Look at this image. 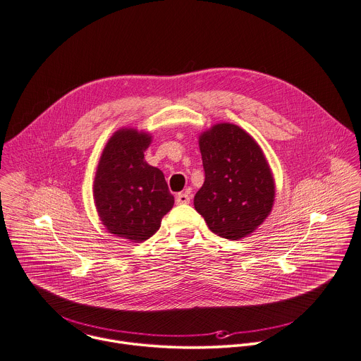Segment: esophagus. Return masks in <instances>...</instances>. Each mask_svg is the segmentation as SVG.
Instances as JSON below:
<instances>
[{"label":"esophagus","instance_id":"obj_1","mask_svg":"<svg viewBox=\"0 0 361 361\" xmlns=\"http://www.w3.org/2000/svg\"><path fill=\"white\" fill-rule=\"evenodd\" d=\"M190 195L187 192H180L177 197H176V202L178 205H185V204H190Z\"/></svg>","mask_w":361,"mask_h":361}]
</instances>
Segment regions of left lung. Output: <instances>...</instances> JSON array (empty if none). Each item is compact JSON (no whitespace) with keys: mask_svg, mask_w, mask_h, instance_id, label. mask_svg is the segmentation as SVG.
Returning a JSON list of instances; mask_svg holds the SVG:
<instances>
[{"mask_svg":"<svg viewBox=\"0 0 361 361\" xmlns=\"http://www.w3.org/2000/svg\"><path fill=\"white\" fill-rule=\"evenodd\" d=\"M205 171L194 207L215 235L238 240L267 218L274 202V180L266 157L243 129L212 126L200 137Z\"/></svg>","mask_w":361,"mask_h":361,"instance_id":"8db88e82","label":"left lung"}]
</instances>
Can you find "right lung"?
Returning <instances> with one entry per match:
<instances>
[{
  "instance_id": "obj_1",
  "label": "right lung",
  "mask_w": 361,
  "mask_h": 361,
  "mask_svg": "<svg viewBox=\"0 0 361 361\" xmlns=\"http://www.w3.org/2000/svg\"><path fill=\"white\" fill-rule=\"evenodd\" d=\"M150 136L121 129L106 143L94 181V200L105 228L133 242L152 238L173 208L164 174L145 161Z\"/></svg>"
}]
</instances>
